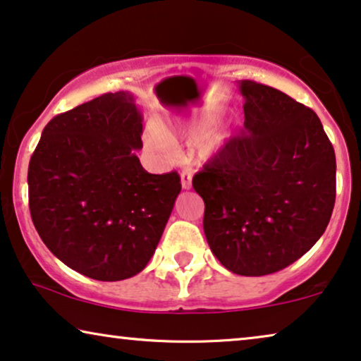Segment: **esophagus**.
I'll return each mask as SVG.
<instances>
[{
  "label": "esophagus",
  "mask_w": 361,
  "mask_h": 361,
  "mask_svg": "<svg viewBox=\"0 0 361 361\" xmlns=\"http://www.w3.org/2000/svg\"><path fill=\"white\" fill-rule=\"evenodd\" d=\"M181 188L183 190H190L191 188V175L188 171H183L181 173Z\"/></svg>",
  "instance_id": "34e87169"
}]
</instances>
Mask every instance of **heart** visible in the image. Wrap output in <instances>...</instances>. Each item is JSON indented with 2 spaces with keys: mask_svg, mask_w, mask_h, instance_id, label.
I'll return each mask as SVG.
<instances>
[{
  "mask_svg": "<svg viewBox=\"0 0 361 361\" xmlns=\"http://www.w3.org/2000/svg\"><path fill=\"white\" fill-rule=\"evenodd\" d=\"M226 108L222 106H211L204 109H195L190 114L176 121L170 129L161 130V135L152 139V145L161 154H173L178 140H197L195 147V157L197 161H209L224 149L233 134L232 126H221L214 131Z\"/></svg>",
  "mask_w": 361,
  "mask_h": 361,
  "instance_id": "heart-1",
  "label": "heart"
}]
</instances>
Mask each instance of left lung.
Returning a JSON list of instances; mask_svg holds the SVG:
<instances>
[{"mask_svg": "<svg viewBox=\"0 0 361 361\" xmlns=\"http://www.w3.org/2000/svg\"><path fill=\"white\" fill-rule=\"evenodd\" d=\"M242 135L192 178L206 240L242 276L280 271L312 248L331 221L335 152L312 109L271 86L237 81Z\"/></svg>", "mask_w": 361, "mask_h": 361, "instance_id": "8db88e82", "label": "left lung"}]
</instances>
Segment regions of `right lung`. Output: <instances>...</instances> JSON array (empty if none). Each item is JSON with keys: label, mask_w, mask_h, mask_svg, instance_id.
I'll return each instance as SVG.
<instances>
[{"label": "right lung", "mask_w": 361, "mask_h": 361, "mask_svg": "<svg viewBox=\"0 0 361 361\" xmlns=\"http://www.w3.org/2000/svg\"><path fill=\"white\" fill-rule=\"evenodd\" d=\"M142 111L106 93L45 126L29 161V209L42 242L72 270L121 281L144 270L181 191L176 171L142 169Z\"/></svg>", "instance_id": "add662e5"}]
</instances>
